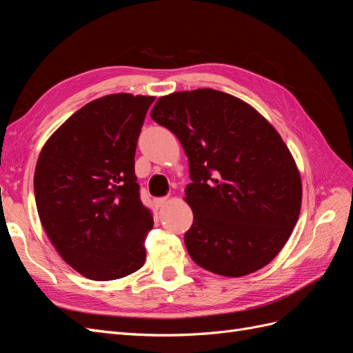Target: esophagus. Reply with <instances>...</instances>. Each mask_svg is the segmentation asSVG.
<instances>
[{
    "label": "esophagus",
    "instance_id": "1",
    "mask_svg": "<svg viewBox=\"0 0 353 353\" xmlns=\"http://www.w3.org/2000/svg\"><path fill=\"white\" fill-rule=\"evenodd\" d=\"M168 201H169V199L160 197V199H156V200H154V205H156L157 208H163L165 205H168Z\"/></svg>",
    "mask_w": 353,
    "mask_h": 353
}]
</instances>
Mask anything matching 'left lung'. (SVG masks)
I'll use <instances>...</instances> for the list:
<instances>
[{
    "label": "left lung",
    "mask_w": 353,
    "mask_h": 353,
    "mask_svg": "<svg viewBox=\"0 0 353 353\" xmlns=\"http://www.w3.org/2000/svg\"><path fill=\"white\" fill-rule=\"evenodd\" d=\"M150 116L188 157L185 201L194 219L184 241L191 259L223 276L268 265L302 205L301 175L280 134L248 103L210 88L160 97Z\"/></svg>",
    "instance_id": "1"
}]
</instances>
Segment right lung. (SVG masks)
Here are the masks:
<instances>
[{"instance_id":"obj_1","label":"right lung","mask_w":353,"mask_h":353,"mask_svg":"<svg viewBox=\"0 0 353 353\" xmlns=\"http://www.w3.org/2000/svg\"><path fill=\"white\" fill-rule=\"evenodd\" d=\"M154 97L112 94L85 104L38 157V215L52 245L95 281L122 279L145 262L152 213L140 199L135 150Z\"/></svg>"}]
</instances>
